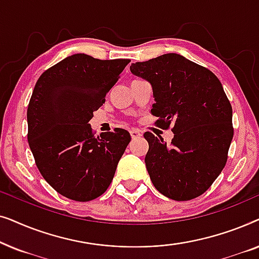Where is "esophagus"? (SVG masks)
<instances>
[{
    "instance_id": "esophagus-1",
    "label": "esophagus",
    "mask_w": 259,
    "mask_h": 259,
    "mask_svg": "<svg viewBox=\"0 0 259 259\" xmlns=\"http://www.w3.org/2000/svg\"><path fill=\"white\" fill-rule=\"evenodd\" d=\"M130 133H131V137H132V139H138V138H140L141 136H143L140 131H138V130H131Z\"/></svg>"
}]
</instances>
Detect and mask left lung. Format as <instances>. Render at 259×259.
Returning <instances> with one entry per match:
<instances>
[{
	"instance_id": "8db88e82",
	"label": "left lung",
	"mask_w": 259,
	"mask_h": 259,
	"mask_svg": "<svg viewBox=\"0 0 259 259\" xmlns=\"http://www.w3.org/2000/svg\"><path fill=\"white\" fill-rule=\"evenodd\" d=\"M131 72L150 81L158 127L172 125L171 144L145 132L146 168L155 189L173 200L199 197L228 161L233 137L232 107L221 81L205 67L169 53L132 63Z\"/></svg>"
}]
</instances>
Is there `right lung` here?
I'll list each match as a JSON object with an SVG mask.
<instances>
[{
  "label": "right lung",
  "mask_w": 259,
  "mask_h": 259,
  "mask_svg": "<svg viewBox=\"0 0 259 259\" xmlns=\"http://www.w3.org/2000/svg\"><path fill=\"white\" fill-rule=\"evenodd\" d=\"M130 61L74 54L36 81L27 109L28 144L42 177L63 197L93 200L112 183L131 136L115 128L97 137L88 122Z\"/></svg>",
  "instance_id": "obj_1"
}]
</instances>
